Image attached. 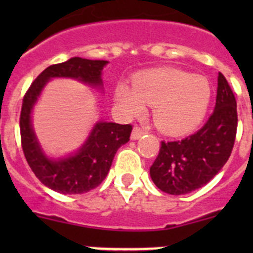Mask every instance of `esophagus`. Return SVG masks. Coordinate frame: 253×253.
Returning <instances> with one entry per match:
<instances>
[{
    "label": "esophagus",
    "instance_id": "obj_1",
    "mask_svg": "<svg viewBox=\"0 0 253 253\" xmlns=\"http://www.w3.org/2000/svg\"><path fill=\"white\" fill-rule=\"evenodd\" d=\"M144 134H146V130H143L142 128H140V126H134L133 128V131H131V139H139L140 137H143V135H144Z\"/></svg>",
    "mask_w": 253,
    "mask_h": 253
}]
</instances>
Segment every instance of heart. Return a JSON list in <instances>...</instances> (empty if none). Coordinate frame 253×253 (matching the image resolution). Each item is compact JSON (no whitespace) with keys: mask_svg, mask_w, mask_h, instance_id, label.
<instances>
[{"mask_svg":"<svg viewBox=\"0 0 253 253\" xmlns=\"http://www.w3.org/2000/svg\"><path fill=\"white\" fill-rule=\"evenodd\" d=\"M131 87L118 84L116 102L125 115H137L144 104L152 105V116L158 128L169 134L193 130L207 113L211 96L208 78L180 69H152L131 80Z\"/></svg>","mask_w":253,"mask_h":253,"instance_id":"obj_1","label":"heart"}]
</instances>
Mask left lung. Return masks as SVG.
Instances as JSON below:
<instances>
[{
    "label": "left lung",
    "mask_w": 253,
    "mask_h": 253,
    "mask_svg": "<svg viewBox=\"0 0 253 253\" xmlns=\"http://www.w3.org/2000/svg\"><path fill=\"white\" fill-rule=\"evenodd\" d=\"M237 124L236 97L219 73L215 107L203 128L181 140L161 142L149 169L156 186L163 193L182 195L207 185L231 156Z\"/></svg>",
    "instance_id": "8db88e82"
}]
</instances>
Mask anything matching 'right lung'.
<instances>
[{"label":"right lung","mask_w":253,"mask_h":253,"mask_svg":"<svg viewBox=\"0 0 253 253\" xmlns=\"http://www.w3.org/2000/svg\"><path fill=\"white\" fill-rule=\"evenodd\" d=\"M106 60L71 58L51 64L35 78L22 99L20 114L21 147L31 171L42 184L60 194H84L99 186L110 169L116 151L129 142L130 124L97 123L84 146L72 157L51 161L44 156L31 128L30 113L38 96L51 77H71L90 84H101V71Z\"/></svg>","instance_id":"add662e5"}]
</instances>
